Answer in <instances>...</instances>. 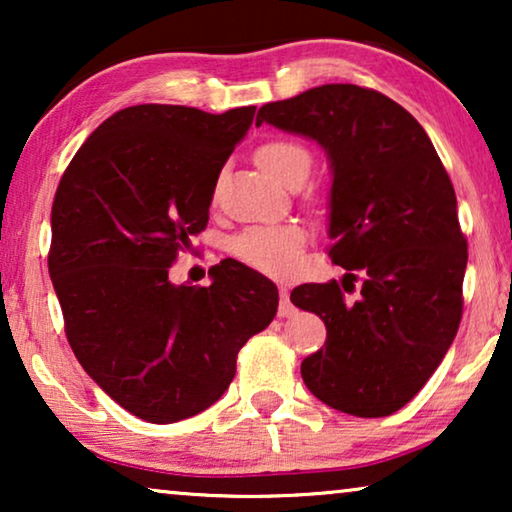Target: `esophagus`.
<instances>
[{"label": "esophagus", "instance_id": "1", "mask_svg": "<svg viewBox=\"0 0 512 512\" xmlns=\"http://www.w3.org/2000/svg\"><path fill=\"white\" fill-rule=\"evenodd\" d=\"M293 312H296V307H293V303H291L289 289L282 286V289H279V317H291Z\"/></svg>", "mask_w": 512, "mask_h": 512}]
</instances>
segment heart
I'll return each mask as SVG.
<instances>
[{
    "label": "heart",
    "mask_w": 512,
    "mask_h": 512,
    "mask_svg": "<svg viewBox=\"0 0 512 512\" xmlns=\"http://www.w3.org/2000/svg\"><path fill=\"white\" fill-rule=\"evenodd\" d=\"M256 163L279 184L291 186L305 181L312 167V156L303 144L291 139H272L258 146ZM307 235L296 223H270L247 228L230 242V251L251 268L286 277L298 270Z\"/></svg>",
    "instance_id": "obj_1"
}]
</instances>
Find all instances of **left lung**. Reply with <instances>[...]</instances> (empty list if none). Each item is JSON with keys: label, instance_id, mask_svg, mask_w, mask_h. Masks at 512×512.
<instances>
[{"label": "left lung", "instance_id": "1", "mask_svg": "<svg viewBox=\"0 0 512 512\" xmlns=\"http://www.w3.org/2000/svg\"><path fill=\"white\" fill-rule=\"evenodd\" d=\"M261 123L326 151L328 256L364 279L356 301L344 300L338 282L291 291L293 305L326 324V345L300 375L335 410L387 417L436 373L461 321L468 251L452 181L415 116L377 90L310 88L263 104ZM347 278L355 272L342 277L351 290Z\"/></svg>", "mask_w": 512, "mask_h": 512}]
</instances>
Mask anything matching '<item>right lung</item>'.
Masks as SVG:
<instances>
[{"label": "right lung", "instance_id": "1", "mask_svg": "<svg viewBox=\"0 0 512 512\" xmlns=\"http://www.w3.org/2000/svg\"><path fill=\"white\" fill-rule=\"evenodd\" d=\"M254 114L121 109L55 191L48 272L67 340L97 387L144 422L172 424L219 401L237 352L277 314V286L233 258L209 270V286L167 277L205 230L221 167Z\"/></svg>", "mask_w": 512, "mask_h": 512}]
</instances>
